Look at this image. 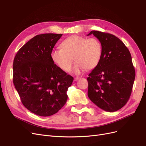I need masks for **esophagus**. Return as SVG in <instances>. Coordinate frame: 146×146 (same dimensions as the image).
<instances>
[{"label": "esophagus", "instance_id": "esophagus-1", "mask_svg": "<svg viewBox=\"0 0 146 146\" xmlns=\"http://www.w3.org/2000/svg\"><path fill=\"white\" fill-rule=\"evenodd\" d=\"M79 79H80V77H76V78H74V81H77L78 80H79Z\"/></svg>", "mask_w": 146, "mask_h": 146}]
</instances>
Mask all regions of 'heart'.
I'll return each mask as SVG.
<instances>
[{"mask_svg":"<svg viewBox=\"0 0 146 146\" xmlns=\"http://www.w3.org/2000/svg\"><path fill=\"white\" fill-rule=\"evenodd\" d=\"M61 49H54L50 53L51 59L57 66L65 72L71 68L72 59L76 61L72 72L80 74L84 70H91L100 62L102 46L98 39H87L72 35L61 43Z\"/></svg>","mask_w":146,"mask_h":146,"instance_id":"b5f03b06","label":"heart"}]
</instances>
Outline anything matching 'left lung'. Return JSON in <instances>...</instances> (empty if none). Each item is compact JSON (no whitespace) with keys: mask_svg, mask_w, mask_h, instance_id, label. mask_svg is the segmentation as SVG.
<instances>
[{"mask_svg":"<svg viewBox=\"0 0 146 146\" xmlns=\"http://www.w3.org/2000/svg\"><path fill=\"white\" fill-rule=\"evenodd\" d=\"M101 42L102 54L99 64L87 78L88 96L106 111H117L129 100L135 78L131 56L123 42L113 35L91 31Z\"/></svg>","mask_w":146,"mask_h":146,"instance_id":"1","label":"left lung"}]
</instances>
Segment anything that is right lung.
<instances>
[{
	"mask_svg": "<svg viewBox=\"0 0 146 146\" xmlns=\"http://www.w3.org/2000/svg\"><path fill=\"white\" fill-rule=\"evenodd\" d=\"M62 34L45 33L22 47L13 61V83L24 107L40 116L58 112L66 103L74 78L51 59L50 53Z\"/></svg>",
	"mask_w": 146,
	"mask_h": 146,
	"instance_id": "add662e5",
	"label": "right lung"
}]
</instances>
